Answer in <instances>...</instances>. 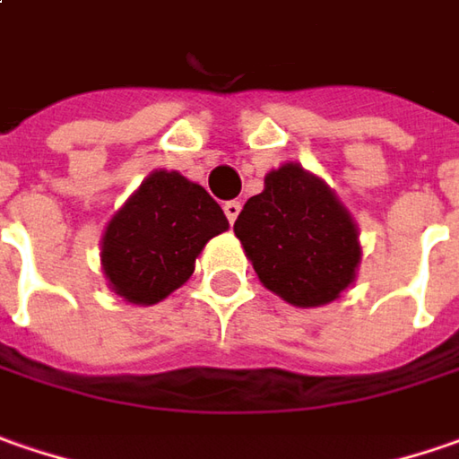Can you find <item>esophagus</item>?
Returning a JSON list of instances; mask_svg holds the SVG:
<instances>
[{
  "label": "esophagus",
  "mask_w": 459,
  "mask_h": 459,
  "mask_svg": "<svg viewBox=\"0 0 459 459\" xmlns=\"http://www.w3.org/2000/svg\"><path fill=\"white\" fill-rule=\"evenodd\" d=\"M223 212H226L229 223H233V221L238 218V212H241V203H238V200H229V203L223 205Z\"/></svg>",
  "instance_id": "obj_1"
}]
</instances>
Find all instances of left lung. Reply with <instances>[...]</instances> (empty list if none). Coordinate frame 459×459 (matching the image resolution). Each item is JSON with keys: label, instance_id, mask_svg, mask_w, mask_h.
<instances>
[{"label": "left lung", "instance_id": "left-lung-1", "mask_svg": "<svg viewBox=\"0 0 459 459\" xmlns=\"http://www.w3.org/2000/svg\"><path fill=\"white\" fill-rule=\"evenodd\" d=\"M233 230L262 285L298 308L336 300L362 259L349 210L300 164L269 171L264 190L247 200Z\"/></svg>", "mask_w": 459, "mask_h": 459}]
</instances>
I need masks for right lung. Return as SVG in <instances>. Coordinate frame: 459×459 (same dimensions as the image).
<instances>
[{
    "label": "right lung",
    "instance_id": "obj_1",
    "mask_svg": "<svg viewBox=\"0 0 459 459\" xmlns=\"http://www.w3.org/2000/svg\"><path fill=\"white\" fill-rule=\"evenodd\" d=\"M226 229L205 187L179 171H151L105 229L102 272L120 298L153 306L190 280L200 251Z\"/></svg>",
    "mask_w": 459,
    "mask_h": 459
}]
</instances>
